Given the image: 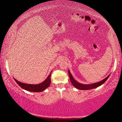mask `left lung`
Returning a JSON list of instances; mask_svg holds the SVG:
<instances>
[{"instance_id":"1","label":"left lung","mask_w":122,"mask_h":122,"mask_svg":"<svg viewBox=\"0 0 122 122\" xmlns=\"http://www.w3.org/2000/svg\"><path fill=\"white\" fill-rule=\"evenodd\" d=\"M68 73H69L70 80H71V82L72 83V84L74 86H75V88L80 90H89V89H94L96 87H98V86H101L102 84L104 83V82L107 81V79L109 78V76H110V75H109V76H108V77H107L106 78L103 79L102 81L98 82L97 83L91 84H83L78 83V82L76 81L74 79V78L73 77V76H71V74L69 71H68Z\"/></svg>"}]
</instances>
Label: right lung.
<instances>
[{
  "mask_svg": "<svg viewBox=\"0 0 122 122\" xmlns=\"http://www.w3.org/2000/svg\"><path fill=\"white\" fill-rule=\"evenodd\" d=\"M51 73L48 75V77L42 83L39 84H26L22 83V82H19L17 81L15 78H14L15 81L17 83V84L19 85L20 87L24 89L29 91V92H41L44 91L45 89H46L47 88H48L51 84Z\"/></svg>",
  "mask_w": 122,
  "mask_h": 122,
  "instance_id": "1",
  "label": "right lung"
}]
</instances>
